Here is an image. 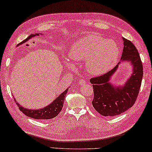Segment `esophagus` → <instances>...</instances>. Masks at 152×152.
I'll return each instance as SVG.
<instances>
[{
	"mask_svg": "<svg viewBox=\"0 0 152 152\" xmlns=\"http://www.w3.org/2000/svg\"><path fill=\"white\" fill-rule=\"evenodd\" d=\"M79 84L80 85V86H84L85 84H86V81L84 80V79H80V80L79 81Z\"/></svg>",
	"mask_w": 152,
	"mask_h": 152,
	"instance_id": "34e87169",
	"label": "esophagus"
}]
</instances>
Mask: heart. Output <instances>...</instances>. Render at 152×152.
<instances>
[{
    "instance_id": "obj_1",
    "label": "heart",
    "mask_w": 152,
    "mask_h": 152,
    "mask_svg": "<svg viewBox=\"0 0 152 152\" xmlns=\"http://www.w3.org/2000/svg\"><path fill=\"white\" fill-rule=\"evenodd\" d=\"M118 44L96 34H90L72 46L69 57L76 61H86L87 71L99 75L112 69L118 61Z\"/></svg>"
}]
</instances>
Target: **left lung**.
<instances>
[{
    "instance_id": "left-lung-1",
    "label": "left lung",
    "mask_w": 152,
    "mask_h": 152,
    "mask_svg": "<svg viewBox=\"0 0 152 152\" xmlns=\"http://www.w3.org/2000/svg\"><path fill=\"white\" fill-rule=\"evenodd\" d=\"M123 41V53L118 65L105 75L90 79L94 92L92 105L103 116H115L131 108L137 99L142 84L143 66L139 53L131 41L125 38ZM123 62L132 65V73L124 85L116 86L110 80L118 65Z\"/></svg>"
}]
</instances>
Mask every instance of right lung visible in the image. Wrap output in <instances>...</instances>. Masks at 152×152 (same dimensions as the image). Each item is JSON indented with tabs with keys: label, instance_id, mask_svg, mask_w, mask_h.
<instances>
[{
	"label": "right lung",
	"instance_id": "add662e5",
	"mask_svg": "<svg viewBox=\"0 0 152 152\" xmlns=\"http://www.w3.org/2000/svg\"><path fill=\"white\" fill-rule=\"evenodd\" d=\"M42 34V33H41ZM35 36H39V33L32 34L30 36L28 37L25 40L20 42L18 45L23 44L24 42L28 41V40L31 39L33 37ZM69 88L66 89L65 91H64L62 94H61L56 99L53 101L52 103H50L49 105H47L46 107L40 109V110H31V109L25 108L23 106H21L17 101L15 98H14L15 102L17 103L18 108L20 111L29 118L36 119H50L55 118L58 113H60L63 106V103L65 102V97L67 93Z\"/></svg>",
	"mask_w": 152,
	"mask_h": 152
}]
</instances>
